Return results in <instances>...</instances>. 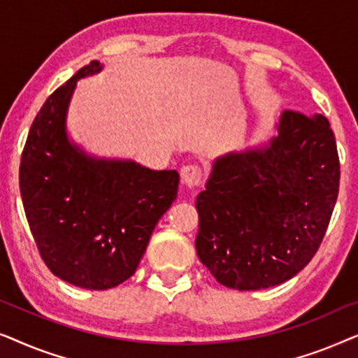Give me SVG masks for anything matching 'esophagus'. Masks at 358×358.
I'll return each instance as SVG.
<instances>
[{"instance_id": "34e87169", "label": "esophagus", "mask_w": 358, "mask_h": 358, "mask_svg": "<svg viewBox=\"0 0 358 358\" xmlns=\"http://www.w3.org/2000/svg\"><path fill=\"white\" fill-rule=\"evenodd\" d=\"M205 176H207V171L199 163H187L180 168V178H182V180L189 187L202 184Z\"/></svg>"}]
</instances>
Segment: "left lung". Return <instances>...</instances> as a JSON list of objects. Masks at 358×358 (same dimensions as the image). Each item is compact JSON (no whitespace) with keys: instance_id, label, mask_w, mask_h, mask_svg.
<instances>
[{"instance_id":"1","label":"left lung","mask_w":358,"mask_h":358,"mask_svg":"<svg viewBox=\"0 0 358 358\" xmlns=\"http://www.w3.org/2000/svg\"><path fill=\"white\" fill-rule=\"evenodd\" d=\"M341 163L324 115L285 110L264 148L215 161L197 195V256L217 282L259 290L315 256L339 194Z\"/></svg>"}]
</instances>
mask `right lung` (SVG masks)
I'll use <instances>...</instances> for the list:
<instances>
[{
  "mask_svg": "<svg viewBox=\"0 0 358 358\" xmlns=\"http://www.w3.org/2000/svg\"><path fill=\"white\" fill-rule=\"evenodd\" d=\"M78 70L47 97L29 130L19 168L24 212L53 275L87 290H107L134 275L151 233L178 197V171L135 161L96 159L71 145L66 110Z\"/></svg>",
  "mask_w": 358,
  "mask_h": 358,
  "instance_id": "add662e5",
  "label": "right lung"
}]
</instances>
